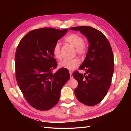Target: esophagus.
<instances>
[{
  "label": "esophagus",
  "mask_w": 131,
  "mask_h": 131,
  "mask_svg": "<svg viewBox=\"0 0 131 131\" xmlns=\"http://www.w3.org/2000/svg\"><path fill=\"white\" fill-rule=\"evenodd\" d=\"M72 74H73V73H72V72H71V71H69V74H70V78L72 79V78H73V75H72Z\"/></svg>",
  "instance_id": "obj_1"
}]
</instances>
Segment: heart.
Listing matches in <instances>:
<instances>
[{
    "mask_svg": "<svg viewBox=\"0 0 131 131\" xmlns=\"http://www.w3.org/2000/svg\"><path fill=\"white\" fill-rule=\"evenodd\" d=\"M64 40L75 47V53L80 56L85 55L89 49L88 42L83 40V38L80 34L77 33H72L65 38ZM53 54L54 57L60 60L62 58L61 54V45L58 42L55 43L53 47ZM80 64V60L78 58L70 59H64L59 63L61 68H64L69 70H73Z\"/></svg>",
    "mask_w": 131,
    "mask_h": 131,
    "instance_id": "1",
    "label": "heart"
}]
</instances>
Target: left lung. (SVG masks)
Returning <instances> with one entry per match:
<instances>
[{
  "label": "left lung",
  "mask_w": 131,
  "mask_h": 131,
  "mask_svg": "<svg viewBox=\"0 0 131 131\" xmlns=\"http://www.w3.org/2000/svg\"><path fill=\"white\" fill-rule=\"evenodd\" d=\"M70 29L79 30L88 39L86 57L79 69L73 73L78 82L74 93L78 100L85 105L93 106L103 99L112 83L114 73V55L108 39L101 31L90 26H78Z\"/></svg>",
  "instance_id": "obj_1"
}]
</instances>
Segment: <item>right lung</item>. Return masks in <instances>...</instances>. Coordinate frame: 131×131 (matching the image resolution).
<instances>
[{
	"label": "right lung",
	"instance_id": "right-lung-1",
	"mask_svg": "<svg viewBox=\"0 0 131 131\" xmlns=\"http://www.w3.org/2000/svg\"><path fill=\"white\" fill-rule=\"evenodd\" d=\"M67 31L52 28L34 29L25 35L17 47L16 79L26 100L37 110H49L56 105L70 78L66 68L52 73L57 66L53 47Z\"/></svg>",
	"mask_w": 131,
	"mask_h": 131
}]
</instances>
